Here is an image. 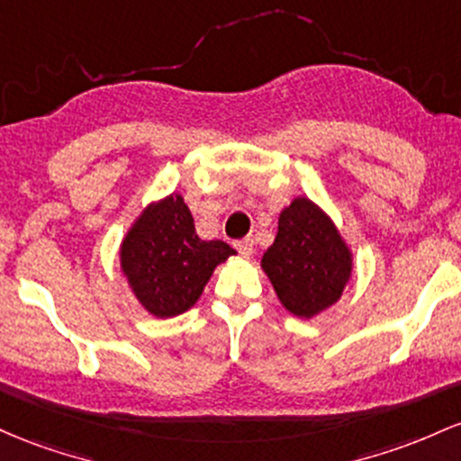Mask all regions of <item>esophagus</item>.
<instances>
[{
    "label": "esophagus",
    "mask_w": 461,
    "mask_h": 461,
    "mask_svg": "<svg viewBox=\"0 0 461 461\" xmlns=\"http://www.w3.org/2000/svg\"><path fill=\"white\" fill-rule=\"evenodd\" d=\"M235 248L241 257H250L252 250H255V241H252L250 237H246V240L235 241Z\"/></svg>",
    "instance_id": "obj_1"
}]
</instances>
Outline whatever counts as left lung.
<instances>
[{
	"instance_id": "1",
	"label": "left lung",
	"mask_w": 461,
	"mask_h": 461,
	"mask_svg": "<svg viewBox=\"0 0 461 461\" xmlns=\"http://www.w3.org/2000/svg\"><path fill=\"white\" fill-rule=\"evenodd\" d=\"M261 267L283 307L309 320L342 298L353 274V252L330 217L300 195L278 215V232Z\"/></svg>"
}]
</instances>
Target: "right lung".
Instances as JSON below:
<instances>
[{
  "instance_id": "1",
  "label": "right lung",
  "mask_w": 461,
  "mask_h": 461,
  "mask_svg": "<svg viewBox=\"0 0 461 461\" xmlns=\"http://www.w3.org/2000/svg\"><path fill=\"white\" fill-rule=\"evenodd\" d=\"M235 250L195 235L183 195L148 204L119 248L122 272L141 307L154 318H174L198 303L211 274Z\"/></svg>"
}]
</instances>
